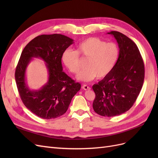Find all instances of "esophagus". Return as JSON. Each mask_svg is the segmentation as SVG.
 Returning <instances> with one entry per match:
<instances>
[{
	"label": "esophagus",
	"mask_w": 158,
	"mask_h": 158,
	"mask_svg": "<svg viewBox=\"0 0 158 158\" xmlns=\"http://www.w3.org/2000/svg\"><path fill=\"white\" fill-rule=\"evenodd\" d=\"M82 89H84V90H88V89H90V88L89 86H88L87 85H82Z\"/></svg>",
	"instance_id": "1"
}]
</instances>
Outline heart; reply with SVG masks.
Masks as SVG:
<instances>
[{
  "label": "heart",
  "mask_w": 158,
  "mask_h": 158,
  "mask_svg": "<svg viewBox=\"0 0 158 158\" xmlns=\"http://www.w3.org/2000/svg\"><path fill=\"white\" fill-rule=\"evenodd\" d=\"M79 55L88 58L85 66L80 70L76 78L88 82L96 77L107 76L116 65L119 56L118 45L113 42L107 43L98 37H89L76 47V51L65 50L62 60L70 73L75 74L80 69Z\"/></svg>",
  "instance_id": "obj_1"
}]
</instances>
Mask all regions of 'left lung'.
I'll return each mask as SVG.
<instances>
[{"mask_svg":"<svg viewBox=\"0 0 158 158\" xmlns=\"http://www.w3.org/2000/svg\"><path fill=\"white\" fill-rule=\"evenodd\" d=\"M119 47L116 65L92 88L95 94L94 111L103 117H114L128 111L136 102L144 80V64L135 43L125 35L111 31Z\"/></svg>","mask_w":158,"mask_h":158,"instance_id":"obj_1","label":"left lung"}]
</instances>
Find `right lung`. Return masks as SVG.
I'll list each match as a JSON object with an SVG mask.
<instances>
[{
	"mask_svg": "<svg viewBox=\"0 0 158 158\" xmlns=\"http://www.w3.org/2000/svg\"><path fill=\"white\" fill-rule=\"evenodd\" d=\"M73 40L61 34L41 35L35 37L22 51L15 71V79L24 106L40 118L51 119L64 114L81 85L63 71V52ZM32 57H39L47 63L49 80L39 90L31 91L25 83V70Z\"/></svg>",
	"mask_w": 158,
	"mask_h": 158,
	"instance_id": "1",
	"label": "right lung"
}]
</instances>
